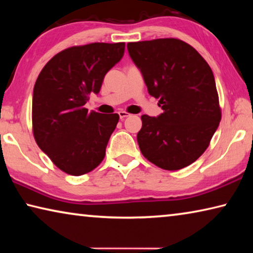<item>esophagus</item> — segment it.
Here are the masks:
<instances>
[{
  "label": "esophagus",
  "mask_w": 253,
  "mask_h": 253,
  "mask_svg": "<svg viewBox=\"0 0 253 253\" xmlns=\"http://www.w3.org/2000/svg\"><path fill=\"white\" fill-rule=\"evenodd\" d=\"M118 115H119V118H121L122 121H123V119H125L126 117H129V116H130L129 114L126 113V111H119Z\"/></svg>",
  "instance_id": "obj_1"
}]
</instances>
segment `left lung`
<instances>
[{
	"instance_id": "obj_1",
	"label": "left lung",
	"mask_w": 253,
	"mask_h": 253,
	"mask_svg": "<svg viewBox=\"0 0 253 253\" xmlns=\"http://www.w3.org/2000/svg\"><path fill=\"white\" fill-rule=\"evenodd\" d=\"M127 49L163 109L157 117L142 116L140 152L163 169L186 168L205 152L221 121L211 68L193 46L172 38L129 42Z\"/></svg>"
}]
</instances>
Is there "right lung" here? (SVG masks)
<instances>
[{
  "label": "right lung",
  "instance_id": "add662e5",
  "mask_svg": "<svg viewBox=\"0 0 253 253\" xmlns=\"http://www.w3.org/2000/svg\"><path fill=\"white\" fill-rule=\"evenodd\" d=\"M125 43H90L61 51L41 70L33 88L32 124L38 146L67 174L96 169L119 121L118 114L89 113L107 72L121 61Z\"/></svg>",
  "mask_w": 253,
  "mask_h": 253
}]
</instances>
